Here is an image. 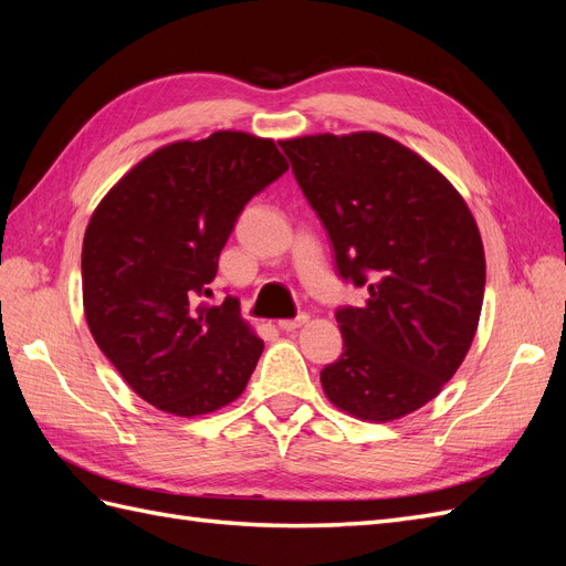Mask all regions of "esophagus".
<instances>
[{"label":"esophagus","instance_id":"esophagus-1","mask_svg":"<svg viewBox=\"0 0 566 566\" xmlns=\"http://www.w3.org/2000/svg\"><path fill=\"white\" fill-rule=\"evenodd\" d=\"M306 321H310V316H306V314H300V316H295V318H283V321H279V328L285 331V333H290V331H297L300 325H304Z\"/></svg>","mask_w":566,"mask_h":566}]
</instances>
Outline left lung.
Returning a JSON list of instances; mask_svg holds the SVG:
<instances>
[{
	"label": "left lung",
	"mask_w": 566,
	"mask_h": 566,
	"mask_svg": "<svg viewBox=\"0 0 566 566\" xmlns=\"http://www.w3.org/2000/svg\"><path fill=\"white\" fill-rule=\"evenodd\" d=\"M323 221L342 281L368 290L339 306L345 352L321 370L325 397L387 422L432 401L465 358L486 262L462 196L418 153L378 132L281 142Z\"/></svg>",
	"instance_id": "obj_1"
}]
</instances>
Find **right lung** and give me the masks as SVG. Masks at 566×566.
<instances>
[{
  "label": "right lung",
  "instance_id": "right-lung-1",
  "mask_svg": "<svg viewBox=\"0 0 566 566\" xmlns=\"http://www.w3.org/2000/svg\"><path fill=\"white\" fill-rule=\"evenodd\" d=\"M271 139L214 132L158 148L94 210L82 243L84 316L144 401L193 418L243 394L264 342L238 300L205 304L238 214L285 175Z\"/></svg>",
  "mask_w": 566,
  "mask_h": 566
}]
</instances>
